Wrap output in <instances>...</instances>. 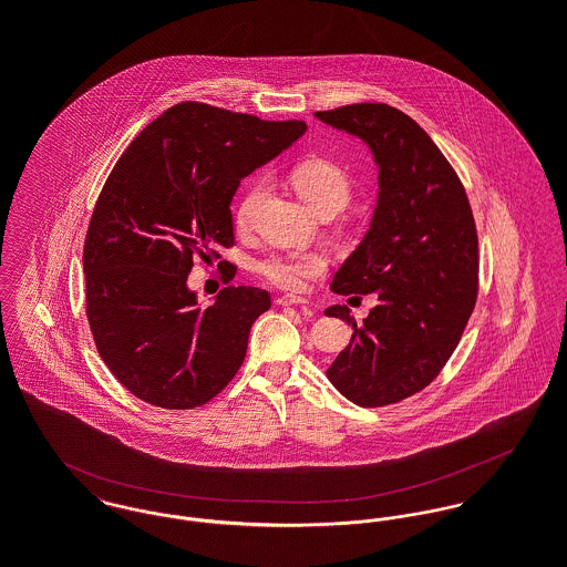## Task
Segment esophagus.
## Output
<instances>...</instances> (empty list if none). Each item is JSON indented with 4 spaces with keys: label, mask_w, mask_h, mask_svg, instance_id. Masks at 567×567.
<instances>
[{
    "label": "esophagus",
    "mask_w": 567,
    "mask_h": 567,
    "mask_svg": "<svg viewBox=\"0 0 567 567\" xmlns=\"http://www.w3.org/2000/svg\"><path fill=\"white\" fill-rule=\"evenodd\" d=\"M277 303H279V306H308V299H303V297H299V295H281V297L277 299Z\"/></svg>",
    "instance_id": "34e87169"
}]
</instances>
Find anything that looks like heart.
Instances as JSON below:
<instances>
[{
  "label": "heart",
  "mask_w": 567,
  "mask_h": 567,
  "mask_svg": "<svg viewBox=\"0 0 567 567\" xmlns=\"http://www.w3.org/2000/svg\"><path fill=\"white\" fill-rule=\"evenodd\" d=\"M292 183L299 196L319 214L321 209H344L351 198V178L342 165L329 159H306L295 165ZM266 192V178H255L236 205V227L244 231L250 225L252 212ZM259 272L275 286L299 288L303 279L324 270V257L317 250L270 252L259 261Z\"/></svg>",
  "instance_id": "heart-1"
}]
</instances>
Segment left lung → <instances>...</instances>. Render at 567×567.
Segmentation results:
<instances>
[{
  "label": "left lung",
  "mask_w": 567,
  "mask_h": 567,
  "mask_svg": "<svg viewBox=\"0 0 567 567\" xmlns=\"http://www.w3.org/2000/svg\"><path fill=\"white\" fill-rule=\"evenodd\" d=\"M315 115L364 142L378 165L369 231L331 281L336 295L375 292L378 306L362 324L347 306L324 310L353 327L327 378L353 404H395L439 375L474 312V214L454 167L402 111L364 102Z\"/></svg>",
  "instance_id": "left-lung-1"
}]
</instances>
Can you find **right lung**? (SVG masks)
Segmentation results:
<instances>
[{"mask_svg":"<svg viewBox=\"0 0 567 567\" xmlns=\"http://www.w3.org/2000/svg\"><path fill=\"white\" fill-rule=\"evenodd\" d=\"M306 131V122L181 102L115 163L84 240L86 319L104 364L135 398L196 408L243 367L270 295L227 286L200 308L187 275L194 259L212 261L234 246L231 200L244 176Z\"/></svg>","mask_w":567,"mask_h":567,"instance_id":"add662e5","label":"right lung"}]
</instances>
